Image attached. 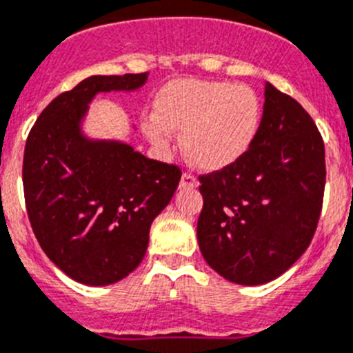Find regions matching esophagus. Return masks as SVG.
Listing matches in <instances>:
<instances>
[{"mask_svg": "<svg viewBox=\"0 0 353 353\" xmlns=\"http://www.w3.org/2000/svg\"><path fill=\"white\" fill-rule=\"evenodd\" d=\"M199 186V181L195 179L192 174H183L179 181V188L181 190H192V188H197Z\"/></svg>", "mask_w": 353, "mask_h": 353, "instance_id": "1", "label": "esophagus"}]
</instances>
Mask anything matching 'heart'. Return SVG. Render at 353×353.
<instances>
[{
    "label": "heart",
    "instance_id": "obj_1",
    "mask_svg": "<svg viewBox=\"0 0 353 353\" xmlns=\"http://www.w3.org/2000/svg\"><path fill=\"white\" fill-rule=\"evenodd\" d=\"M152 115L142 124L151 143L165 149L170 131H183L186 159L199 170L216 172L250 149L261 124V101L247 85L176 79L159 90Z\"/></svg>",
    "mask_w": 353,
    "mask_h": 353
}]
</instances>
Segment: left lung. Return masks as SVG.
<instances>
[{
    "mask_svg": "<svg viewBox=\"0 0 353 353\" xmlns=\"http://www.w3.org/2000/svg\"><path fill=\"white\" fill-rule=\"evenodd\" d=\"M199 181L204 206L197 240L206 263L234 284H266L299 261L316 231L323 140L293 97L266 83L261 124L249 151Z\"/></svg>",
    "mask_w": 353,
    "mask_h": 353,
    "instance_id": "obj_1",
    "label": "left lung"
}]
</instances>
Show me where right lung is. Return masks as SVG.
Masks as SVG:
<instances>
[{"label":"right lung","mask_w":353,"mask_h":353,"mask_svg":"<svg viewBox=\"0 0 353 353\" xmlns=\"http://www.w3.org/2000/svg\"><path fill=\"white\" fill-rule=\"evenodd\" d=\"M149 72L90 76L54 97L26 140L23 185L30 223L46 256L87 286L119 283L142 263L149 229L181 179L121 140L90 139L88 104L103 92H134Z\"/></svg>","instance_id":"add662e5"}]
</instances>
